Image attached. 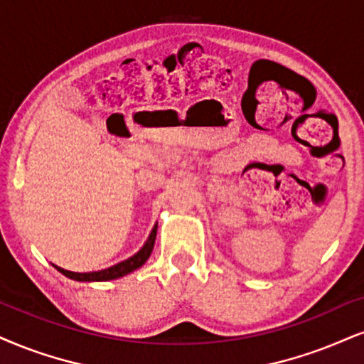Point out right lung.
<instances>
[{
  "label": "right lung",
  "mask_w": 364,
  "mask_h": 364,
  "mask_svg": "<svg viewBox=\"0 0 364 364\" xmlns=\"http://www.w3.org/2000/svg\"><path fill=\"white\" fill-rule=\"evenodd\" d=\"M156 228H159V224H155L154 230H151L150 236H148V240L145 241V245L141 246L140 251H136V253H134L133 257H129L128 259H124V262L116 263V264H113V267L105 268V270L89 272V273H77V272L64 270V268L57 267V264H53V267H55L57 270L62 273V275H65L67 278H70V280H75V282H107V280H116V278H121V277L128 275V273L138 270V268L143 267L146 259L150 258L151 251H154V246H155Z\"/></svg>",
  "instance_id": "1"
}]
</instances>
